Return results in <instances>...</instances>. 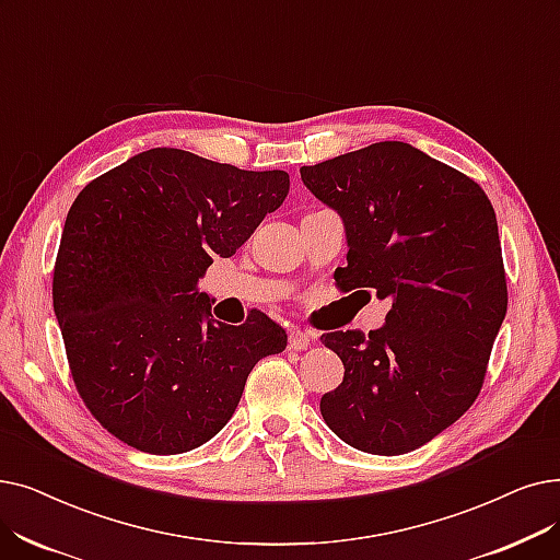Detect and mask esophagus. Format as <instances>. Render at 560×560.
<instances>
[{"mask_svg": "<svg viewBox=\"0 0 560 560\" xmlns=\"http://www.w3.org/2000/svg\"><path fill=\"white\" fill-rule=\"evenodd\" d=\"M311 334L304 329H290L288 334V346L293 350H306L311 346Z\"/></svg>", "mask_w": 560, "mask_h": 560, "instance_id": "esophagus-1", "label": "esophagus"}]
</instances>
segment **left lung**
Masks as SVG:
<instances>
[{
  "label": "left lung",
  "mask_w": 560,
  "mask_h": 560,
  "mask_svg": "<svg viewBox=\"0 0 560 560\" xmlns=\"http://www.w3.org/2000/svg\"><path fill=\"white\" fill-rule=\"evenodd\" d=\"M302 183L343 220V290L392 300L369 336L320 340L346 366L320 400L357 451L402 455L455 423L480 394L508 308L497 214L485 191L402 141L302 166Z\"/></svg>",
  "instance_id": "obj_1"
}]
</instances>
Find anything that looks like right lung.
Returning <instances> with one entry per match:
<instances>
[{
  "label": "right lung",
  "mask_w": 560,
  "mask_h": 560,
  "mask_svg": "<svg viewBox=\"0 0 560 560\" xmlns=\"http://www.w3.org/2000/svg\"><path fill=\"white\" fill-rule=\"evenodd\" d=\"M285 172H245L151 149L91 180L70 206L52 304L72 380L120 442L176 455L220 432L285 329L252 311L210 318L199 279L240 249L288 194Z\"/></svg>",
  "instance_id": "add662e5"
}]
</instances>
